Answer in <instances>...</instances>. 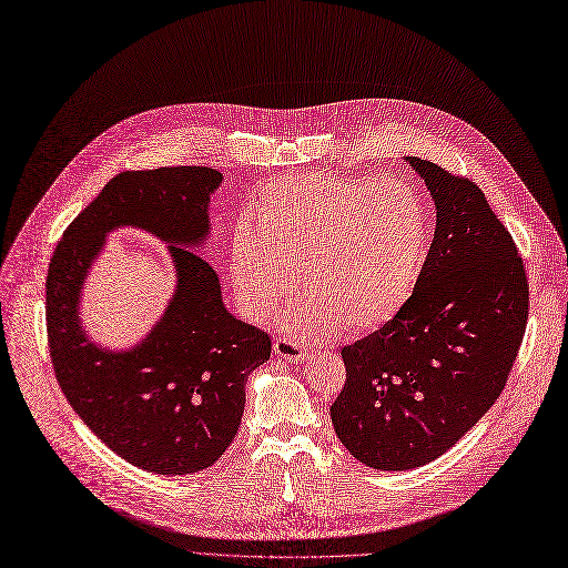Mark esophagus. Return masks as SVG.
I'll return each mask as SVG.
<instances>
[{
    "instance_id": "obj_1",
    "label": "esophagus",
    "mask_w": 568,
    "mask_h": 568,
    "mask_svg": "<svg viewBox=\"0 0 568 568\" xmlns=\"http://www.w3.org/2000/svg\"><path fill=\"white\" fill-rule=\"evenodd\" d=\"M274 351H276L278 357H283V359H304L308 348H306L304 343H300V341L278 336V338L274 341Z\"/></svg>"
}]
</instances>
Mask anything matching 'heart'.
Segmentation results:
<instances>
[{
    "label": "heart",
    "mask_w": 568,
    "mask_h": 568,
    "mask_svg": "<svg viewBox=\"0 0 568 568\" xmlns=\"http://www.w3.org/2000/svg\"><path fill=\"white\" fill-rule=\"evenodd\" d=\"M427 251L429 213L413 185L306 174L262 194L255 223L234 234L230 274L253 320L290 297L300 276L306 297L281 317L285 332H368L410 302Z\"/></svg>",
    "instance_id": "heart-1"
}]
</instances>
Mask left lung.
Wrapping results in <instances>:
<instances>
[{
	"mask_svg": "<svg viewBox=\"0 0 568 568\" xmlns=\"http://www.w3.org/2000/svg\"><path fill=\"white\" fill-rule=\"evenodd\" d=\"M423 176L436 230L404 311L341 351L345 385L332 425L348 453L381 471L423 466L499 399L529 317V283L513 236L483 190L406 158Z\"/></svg>",
	"mask_w": 568,
	"mask_h": 568,
	"instance_id": "obj_1",
	"label": "left lung"
}]
</instances>
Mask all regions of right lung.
Masks as SVG:
<instances>
[{"instance_id":"obj_1","label":"right lung","mask_w":568,"mask_h":568,"mask_svg":"<svg viewBox=\"0 0 568 568\" xmlns=\"http://www.w3.org/2000/svg\"><path fill=\"white\" fill-rule=\"evenodd\" d=\"M220 183L211 166L122 171L73 217L48 266V348L64 397L97 438L151 474H196L223 457L241 425L245 381L271 357L268 334L225 308L215 268L194 253ZM118 226L164 240L180 281L143 342L106 352L87 338L78 311L89 266Z\"/></svg>"}]
</instances>
